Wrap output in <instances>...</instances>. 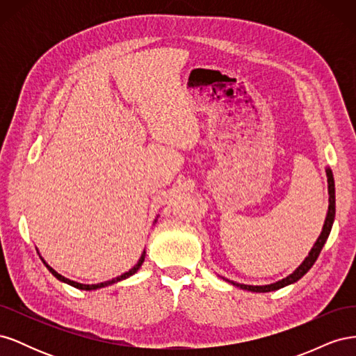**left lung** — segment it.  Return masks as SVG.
<instances>
[{
    "instance_id": "left-lung-1",
    "label": "left lung",
    "mask_w": 356,
    "mask_h": 356,
    "mask_svg": "<svg viewBox=\"0 0 356 356\" xmlns=\"http://www.w3.org/2000/svg\"><path fill=\"white\" fill-rule=\"evenodd\" d=\"M327 177H328V193H330V204H328V213H327V218H325V224H324V229H322V233L318 238L316 243L312 248V251L309 252V255L306 257V260L298 266L297 270L294 273H291L289 276H286L282 281H277L276 284H270V285H263V286H252V285H243V284H236L232 282L233 285L239 286L242 289H248V291H254V293H270V291L279 289V288H284L289 284H294L297 282L298 279L303 277L309 270L310 267L315 264V261L318 260V257L322 251V248H324L331 227H332V222H334V217H336V188H334V178H332V172L330 169H327Z\"/></svg>"
}]
</instances>
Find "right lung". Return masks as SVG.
<instances>
[{
    "label": "right lung",
    "mask_w": 356,
    "mask_h": 356,
    "mask_svg": "<svg viewBox=\"0 0 356 356\" xmlns=\"http://www.w3.org/2000/svg\"><path fill=\"white\" fill-rule=\"evenodd\" d=\"M144 258H145V251L143 252V255H141V258H139V261H138V264L134 267V268H131V270H129L127 273H124V275H122V276H118V277H114V279H111V281H106V282H101V284H96V285H83V284H79V282H74V281H70V279H67V277H63L62 275H59L58 272H55L53 270V268L50 267V266H47L46 263V267L49 268V270L51 272V275L53 276H56L59 281H62V282H65V284H70V285H72V286H75V288H79V289H86V291H90V289H98V288H102V286H106V285H111V284H115V282H118V281H122V279H126V277H129V276H132L134 273H136L138 272V268L141 267V264L144 263Z\"/></svg>",
    "instance_id": "right-lung-1"
}]
</instances>
